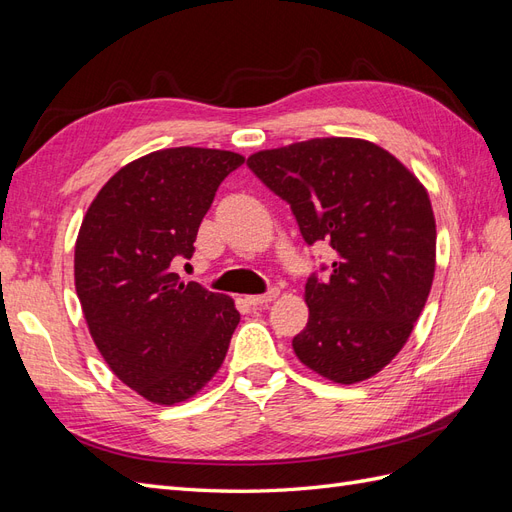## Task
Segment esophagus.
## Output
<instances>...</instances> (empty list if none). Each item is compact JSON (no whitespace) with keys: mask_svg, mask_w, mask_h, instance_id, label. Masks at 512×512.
Returning <instances> with one entry per match:
<instances>
[{"mask_svg":"<svg viewBox=\"0 0 512 512\" xmlns=\"http://www.w3.org/2000/svg\"><path fill=\"white\" fill-rule=\"evenodd\" d=\"M277 294H280V290L271 288V290L265 292V294H250V297H245V301L250 303V305H254V307H258V305H267V303L275 301Z\"/></svg>","mask_w":512,"mask_h":512,"instance_id":"34e87169","label":"esophagus"}]
</instances>
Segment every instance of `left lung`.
Here are the masks:
<instances>
[{
  "instance_id": "1",
  "label": "left lung",
  "mask_w": 512,
  "mask_h": 512,
  "mask_svg": "<svg viewBox=\"0 0 512 512\" xmlns=\"http://www.w3.org/2000/svg\"><path fill=\"white\" fill-rule=\"evenodd\" d=\"M247 166L290 205L307 245L335 250L329 280L305 284L294 354L337 384L376 376L408 342L436 271L425 185L393 153L346 136L258 151Z\"/></svg>"
}]
</instances>
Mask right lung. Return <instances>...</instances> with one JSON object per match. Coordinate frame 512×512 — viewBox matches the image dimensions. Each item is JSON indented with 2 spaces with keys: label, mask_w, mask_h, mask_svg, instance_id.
Masks as SVG:
<instances>
[{
  "label": "right lung",
  "mask_w": 512,
  "mask_h": 512,
  "mask_svg": "<svg viewBox=\"0 0 512 512\" xmlns=\"http://www.w3.org/2000/svg\"><path fill=\"white\" fill-rule=\"evenodd\" d=\"M235 151L147 153L104 183L74 245V286L91 339L113 374L160 406L194 397L224 363L239 312L228 294L173 271L192 258Z\"/></svg>",
  "instance_id": "right-lung-1"
}]
</instances>
